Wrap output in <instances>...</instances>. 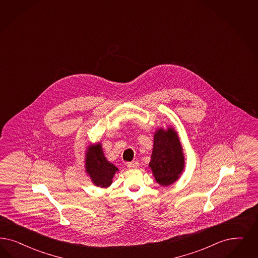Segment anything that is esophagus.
Returning a JSON list of instances; mask_svg holds the SVG:
<instances>
[{"mask_svg": "<svg viewBox=\"0 0 258 258\" xmlns=\"http://www.w3.org/2000/svg\"><path fill=\"white\" fill-rule=\"evenodd\" d=\"M126 167L128 169H136L139 167V163L137 161H134V162H128L126 163Z\"/></svg>", "mask_w": 258, "mask_h": 258, "instance_id": "34e87169", "label": "esophagus"}]
</instances>
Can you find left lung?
<instances>
[{
	"instance_id": "obj_1",
	"label": "left lung",
	"mask_w": 258,
	"mask_h": 258,
	"mask_svg": "<svg viewBox=\"0 0 258 258\" xmlns=\"http://www.w3.org/2000/svg\"><path fill=\"white\" fill-rule=\"evenodd\" d=\"M149 166L156 182L164 187L174 183L181 175L185 159L177 133L172 127L167 131L160 127L155 132Z\"/></svg>"
}]
</instances>
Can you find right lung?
Segmentation results:
<instances>
[{
	"label": "right lung",
	"mask_w": 258,
	"mask_h": 258,
	"mask_svg": "<svg viewBox=\"0 0 258 258\" xmlns=\"http://www.w3.org/2000/svg\"><path fill=\"white\" fill-rule=\"evenodd\" d=\"M117 170L115 166L105 157L100 143L89 146L86 154V171L95 186L109 187Z\"/></svg>",
	"instance_id": "obj_1"
}]
</instances>
